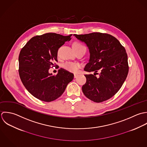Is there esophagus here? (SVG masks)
Here are the masks:
<instances>
[{
	"label": "esophagus",
	"mask_w": 147,
	"mask_h": 147,
	"mask_svg": "<svg viewBox=\"0 0 147 147\" xmlns=\"http://www.w3.org/2000/svg\"><path fill=\"white\" fill-rule=\"evenodd\" d=\"M78 76H79L78 74H74V78H77V77Z\"/></svg>",
	"instance_id": "1"
}]
</instances>
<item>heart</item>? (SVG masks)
Returning a JSON list of instances; mask_svg holds the SVG:
<instances>
[{"instance_id":"heart-1","label":"heart","mask_w":147,"mask_h":147,"mask_svg":"<svg viewBox=\"0 0 147 147\" xmlns=\"http://www.w3.org/2000/svg\"><path fill=\"white\" fill-rule=\"evenodd\" d=\"M73 47L75 51H77L82 48H85L84 45H83L82 44L78 42H74ZM63 66L67 71L73 73H76L79 71V69L81 67V65L78 63L72 62H66L63 64Z\"/></svg>"}]
</instances>
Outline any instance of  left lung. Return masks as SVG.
I'll list each match as a JSON object with an SVG mask.
<instances>
[{"label":"left lung","mask_w":147,"mask_h":147,"mask_svg":"<svg viewBox=\"0 0 147 147\" xmlns=\"http://www.w3.org/2000/svg\"><path fill=\"white\" fill-rule=\"evenodd\" d=\"M88 47L90 59L84 70L86 84L82 90L84 95L94 102L99 103L113 97L124 82L128 73L127 55L125 48L115 37L106 33L94 32L74 34ZM99 71L100 77L94 74Z\"/></svg>","instance_id":"left-lung-1"}]
</instances>
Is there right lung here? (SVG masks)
Returning a JSON list of instances; mask_svg holds the SVG:
<instances>
[{
	"label": "right lung",
	"instance_id": "1",
	"mask_svg": "<svg viewBox=\"0 0 147 147\" xmlns=\"http://www.w3.org/2000/svg\"><path fill=\"white\" fill-rule=\"evenodd\" d=\"M55 33L36 36L22 49L19 56V73L26 89L35 98L51 102L59 98L70 82L74 74L61 68L56 76L49 73L51 66L57 61L59 48L71 36Z\"/></svg>",
	"mask_w": 147,
	"mask_h": 147
}]
</instances>
